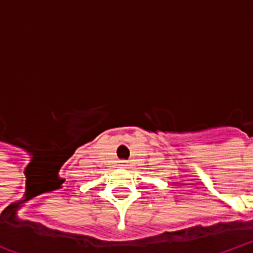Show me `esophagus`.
Here are the masks:
<instances>
[{
  "mask_svg": "<svg viewBox=\"0 0 253 253\" xmlns=\"http://www.w3.org/2000/svg\"><path fill=\"white\" fill-rule=\"evenodd\" d=\"M122 167L125 168V167H126V163H122Z\"/></svg>",
  "mask_w": 253,
  "mask_h": 253,
  "instance_id": "34e87169",
  "label": "esophagus"
}]
</instances>
